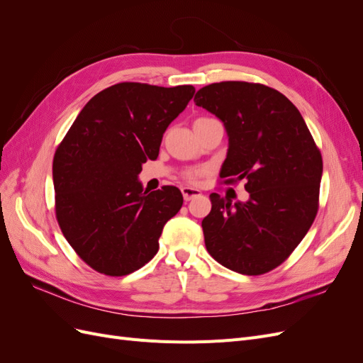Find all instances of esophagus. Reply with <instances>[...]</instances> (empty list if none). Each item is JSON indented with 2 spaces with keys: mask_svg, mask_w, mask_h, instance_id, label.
I'll list each match as a JSON object with an SVG mask.
<instances>
[{
  "mask_svg": "<svg viewBox=\"0 0 363 363\" xmlns=\"http://www.w3.org/2000/svg\"><path fill=\"white\" fill-rule=\"evenodd\" d=\"M182 194H183L184 201H191V200L196 199V196L201 195V192L199 189L189 188V186H184V188H182Z\"/></svg>",
  "mask_w": 363,
  "mask_h": 363,
  "instance_id": "obj_1",
  "label": "esophagus"
}]
</instances>
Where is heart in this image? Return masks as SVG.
Returning <instances> with one entry per match:
<instances>
[{
  "mask_svg": "<svg viewBox=\"0 0 363 363\" xmlns=\"http://www.w3.org/2000/svg\"><path fill=\"white\" fill-rule=\"evenodd\" d=\"M204 172H206L204 169H194V171H189L188 174H186V177H188L191 182H196Z\"/></svg>",
  "mask_w": 363,
  "mask_h": 363,
  "instance_id": "b5f03b06",
  "label": "heart"
}]
</instances>
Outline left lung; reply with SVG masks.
Instances as JSON below:
<instances>
[{"mask_svg": "<svg viewBox=\"0 0 363 363\" xmlns=\"http://www.w3.org/2000/svg\"><path fill=\"white\" fill-rule=\"evenodd\" d=\"M196 106L224 123L227 157L219 177L245 180L247 201L211 194L201 223L206 248L218 263L260 276L289 257L318 212L323 157L301 113L265 84L221 82L201 87Z\"/></svg>", "mask_w": 363, "mask_h": 363, "instance_id": "left-lung-1", "label": "left lung"}]
</instances>
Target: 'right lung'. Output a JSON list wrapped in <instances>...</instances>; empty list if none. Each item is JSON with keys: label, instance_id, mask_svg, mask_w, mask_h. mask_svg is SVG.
I'll use <instances>...</instances> for the list:
<instances>
[{"label": "right lung", "instance_id": "obj_1", "mask_svg": "<svg viewBox=\"0 0 363 363\" xmlns=\"http://www.w3.org/2000/svg\"><path fill=\"white\" fill-rule=\"evenodd\" d=\"M191 84L118 83L91 98L52 160L56 218L87 265L127 276L156 256L163 225L180 211L175 186L148 192L138 175L156 160L164 130L191 101Z\"/></svg>", "mask_w": 363, "mask_h": 363}]
</instances>
